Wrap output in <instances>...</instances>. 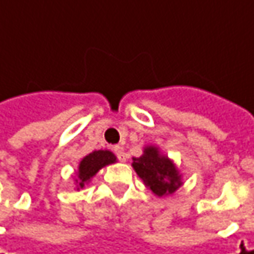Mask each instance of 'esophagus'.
<instances>
[{
  "label": "esophagus",
  "instance_id": "1",
  "mask_svg": "<svg viewBox=\"0 0 254 254\" xmlns=\"http://www.w3.org/2000/svg\"><path fill=\"white\" fill-rule=\"evenodd\" d=\"M114 154L118 158V161H121V162H125L127 161V155H125V151H124V148H122L121 145H114Z\"/></svg>",
  "mask_w": 254,
  "mask_h": 254
}]
</instances>
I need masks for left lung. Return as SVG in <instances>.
<instances>
[{
    "mask_svg": "<svg viewBox=\"0 0 254 254\" xmlns=\"http://www.w3.org/2000/svg\"><path fill=\"white\" fill-rule=\"evenodd\" d=\"M132 165L145 186L158 196L172 194L182 186L176 166L166 157L159 155L155 147H147L141 157L133 158Z\"/></svg>",
    "mask_w": 254,
    "mask_h": 254,
    "instance_id": "left-lung-1",
    "label": "left lung"
}]
</instances>
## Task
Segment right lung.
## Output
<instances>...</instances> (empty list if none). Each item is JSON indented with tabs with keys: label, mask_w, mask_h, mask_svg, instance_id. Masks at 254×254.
Here are the masks:
<instances>
[{
	"label": "right lung",
	"mask_w": 254,
	"mask_h": 254,
	"mask_svg": "<svg viewBox=\"0 0 254 254\" xmlns=\"http://www.w3.org/2000/svg\"><path fill=\"white\" fill-rule=\"evenodd\" d=\"M115 155L110 151H93L88 154L86 157L81 161L79 164V170H78V177H79V186L84 187V183L88 182L90 177L95 176L99 169L103 166L115 162Z\"/></svg>",
	"instance_id": "1"
}]
</instances>
